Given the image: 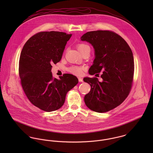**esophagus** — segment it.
I'll return each mask as SVG.
<instances>
[{
    "label": "esophagus",
    "instance_id": "esophagus-1",
    "mask_svg": "<svg viewBox=\"0 0 153 153\" xmlns=\"http://www.w3.org/2000/svg\"><path fill=\"white\" fill-rule=\"evenodd\" d=\"M78 80H79V82H83V79H82V78H81V77H78Z\"/></svg>",
    "mask_w": 153,
    "mask_h": 153
}]
</instances>
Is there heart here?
<instances>
[{"label":"heart","mask_w":153,"mask_h":153,"mask_svg":"<svg viewBox=\"0 0 153 153\" xmlns=\"http://www.w3.org/2000/svg\"><path fill=\"white\" fill-rule=\"evenodd\" d=\"M77 48L79 52L81 53L85 50L88 49H90L89 46L85 44H79L78 45ZM68 71L71 72V74H73L74 75H81L82 74L83 72V68L80 66H71L70 68H68Z\"/></svg>","instance_id":"heart-1"}]
</instances>
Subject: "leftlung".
Returning a JSON list of instances; mask_svg holds the SVG:
<instances>
[{"instance_id":"left-lung-1","label":"left lung","mask_w":153,"mask_h":153,"mask_svg":"<svg viewBox=\"0 0 153 153\" xmlns=\"http://www.w3.org/2000/svg\"><path fill=\"white\" fill-rule=\"evenodd\" d=\"M81 40L91 44L95 51L89 74L99 75L101 72L102 79L100 82L97 78H84L91 85L85 103L94 111H109L120 105L130 91L134 71L131 48L122 37L108 30L88 32Z\"/></svg>"}]
</instances>
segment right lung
I'll list each match as a JSON object with an SVG mask.
<instances>
[{
	"label": "right lung",
	"instance_id": "right-lung-1",
	"mask_svg": "<svg viewBox=\"0 0 153 153\" xmlns=\"http://www.w3.org/2000/svg\"><path fill=\"white\" fill-rule=\"evenodd\" d=\"M72 35L61 32H42L32 36L23 47L19 59V76L23 91L30 102L46 112L59 109L68 91L78 78L65 74L53 78L52 64L59 62Z\"/></svg>",
	"mask_w": 153,
	"mask_h": 153
}]
</instances>
